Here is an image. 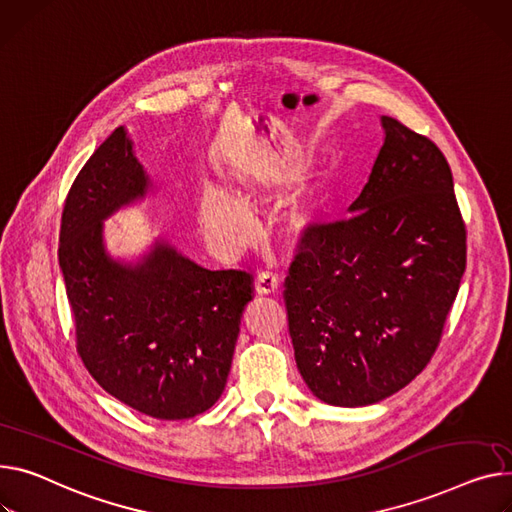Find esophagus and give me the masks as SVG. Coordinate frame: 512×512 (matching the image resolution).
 I'll return each mask as SVG.
<instances>
[{
    "mask_svg": "<svg viewBox=\"0 0 512 512\" xmlns=\"http://www.w3.org/2000/svg\"><path fill=\"white\" fill-rule=\"evenodd\" d=\"M278 276L274 271H261L255 280V290L257 294H274L278 290Z\"/></svg>",
    "mask_w": 512,
    "mask_h": 512,
    "instance_id": "obj_1",
    "label": "esophagus"
}]
</instances>
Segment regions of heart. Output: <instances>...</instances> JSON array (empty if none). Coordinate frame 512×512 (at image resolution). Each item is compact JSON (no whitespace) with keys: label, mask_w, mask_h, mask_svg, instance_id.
<instances>
[{"label":"heart","mask_w":512,"mask_h":512,"mask_svg":"<svg viewBox=\"0 0 512 512\" xmlns=\"http://www.w3.org/2000/svg\"><path fill=\"white\" fill-rule=\"evenodd\" d=\"M251 201L253 191L245 183H241L238 197L214 185H203L195 201L197 222L216 245L224 249L243 247L253 232V216L247 210ZM284 222L292 232H298L309 224V214L304 208H292Z\"/></svg>","instance_id":"1"}]
</instances>
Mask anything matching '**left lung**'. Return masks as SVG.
Segmentation results:
<instances>
[{"label": "left lung", "mask_w": 512, "mask_h": 512, "mask_svg": "<svg viewBox=\"0 0 512 512\" xmlns=\"http://www.w3.org/2000/svg\"><path fill=\"white\" fill-rule=\"evenodd\" d=\"M352 218L304 230L286 278L296 366L329 405L362 407L412 383L438 348L465 271L449 162L393 117Z\"/></svg>", "instance_id": "1"}]
</instances>
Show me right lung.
<instances>
[{
    "mask_svg": "<svg viewBox=\"0 0 512 512\" xmlns=\"http://www.w3.org/2000/svg\"><path fill=\"white\" fill-rule=\"evenodd\" d=\"M150 187L117 127L67 193L59 267L92 379L146 416L185 420L210 410L226 387L253 278L201 267L162 238L138 263L113 259L105 220Z\"/></svg>",
    "mask_w": 512,
    "mask_h": 512,
    "instance_id": "1",
    "label": "right lung"
}]
</instances>
